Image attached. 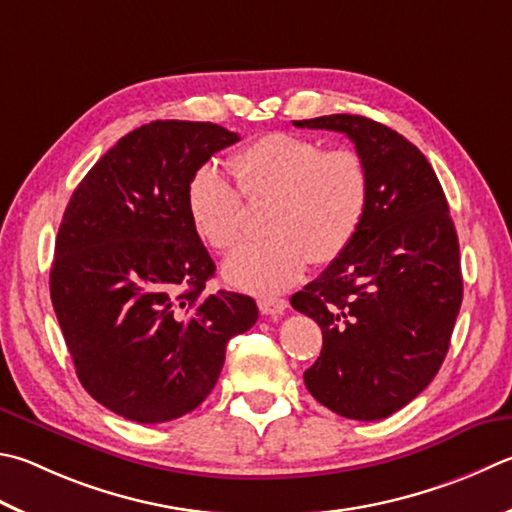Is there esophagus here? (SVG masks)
<instances>
[{"label":"esophagus","instance_id":"obj_1","mask_svg":"<svg viewBox=\"0 0 512 512\" xmlns=\"http://www.w3.org/2000/svg\"><path fill=\"white\" fill-rule=\"evenodd\" d=\"M259 304V311H262L264 315H268V318H282L288 302L282 300V297H262V300L257 302Z\"/></svg>","mask_w":512,"mask_h":512}]
</instances>
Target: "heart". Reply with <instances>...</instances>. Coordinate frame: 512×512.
<instances>
[{"mask_svg": "<svg viewBox=\"0 0 512 512\" xmlns=\"http://www.w3.org/2000/svg\"><path fill=\"white\" fill-rule=\"evenodd\" d=\"M236 192L217 167L203 165L185 190L194 232L217 253L241 239L244 206L271 199V237L237 248L224 264L226 282L275 295L300 280L306 266L329 264L356 239L369 208V170L356 150H324L313 138L271 132L230 156Z\"/></svg>", "mask_w": 512, "mask_h": 512, "instance_id": "obj_1", "label": "heart"}]
</instances>
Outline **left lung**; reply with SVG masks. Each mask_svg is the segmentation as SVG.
Instances as JSON below:
<instances>
[{"label":"left lung","mask_w":512,"mask_h":512,"mask_svg":"<svg viewBox=\"0 0 512 512\" xmlns=\"http://www.w3.org/2000/svg\"><path fill=\"white\" fill-rule=\"evenodd\" d=\"M356 145L369 208L356 239L291 297L322 329L304 371L315 401L353 421H378L432 383L463 300L459 239L439 179L416 145L365 116L293 120Z\"/></svg>","instance_id":"8db88e82"}]
</instances>
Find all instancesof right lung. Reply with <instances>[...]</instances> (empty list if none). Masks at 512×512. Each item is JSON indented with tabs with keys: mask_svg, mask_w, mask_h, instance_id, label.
<instances>
[{
	"mask_svg": "<svg viewBox=\"0 0 512 512\" xmlns=\"http://www.w3.org/2000/svg\"><path fill=\"white\" fill-rule=\"evenodd\" d=\"M237 141L215 123L154 120L100 156L64 210L53 309L82 387L129 421L199 407L228 340L257 322L253 297L206 293L215 262L185 210L192 174Z\"/></svg>",
	"mask_w": 512,
	"mask_h": 512,
	"instance_id": "1",
	"label": "right lung"
}]
</instances>
